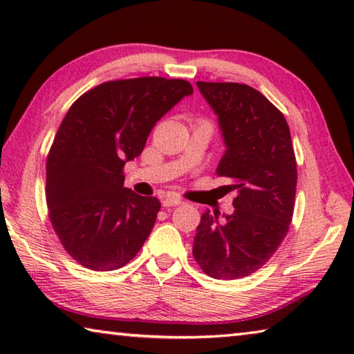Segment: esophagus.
Listing matches in <instances>:
<instances>
[{
	"mask_svg": "<svg viewBox=\"0 0 354 354\" xmlns=\"http://www.w3.org/2000/svg\"><path fill=\"white\" fill-rule=\"evenodd\" d=\"M183 203H184V200L179 198V196H176V195H167L165 198L162 200V206L164 207H171V206L183 205Z\"/></svg>",
	"mask_w": 354,
	"mask_h": 354,
	"instance_id": "obj_1",
	"label": "esophagus"
}]
</instances>
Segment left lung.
Masks as SVG:
<instances>
[{"instance_id":"1","label":"left lung","mask_w":354,"mask_h":354,"mask_svg":"<svg viewBox=\"0 0 354 354\" xmlns=\"http://www.w3.org/2000/svg\"><path fill=\"white\" fill-rule=\"evenodd\" d=\"M218 117L225 142L217 175L230 178L234 212L201 215L195 261L215 279L248 277L278 250L295 206L297 162L286 118L256 88L239 82H196Z\"/></svg>"}]
</instances>
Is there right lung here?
I'll return each instance as SVG.
<instances>
[{"label":"right lung","instance_id":"right-lung-1","mask_svg":"<svg viewBox=\"0 0 354 354\" xmlns=\"http://www.w3.org/2000/svg\"><path fill=\"white\" fill-rule=\"evenodd\" d=\"M194 93L158 76L107 81L65 113L46 159V205L65 251L91 270L122 268L151 232L160 203L124 187L156 122Z\"/></svg>","mask_w":354,"mask_h":354}]
</instances>
